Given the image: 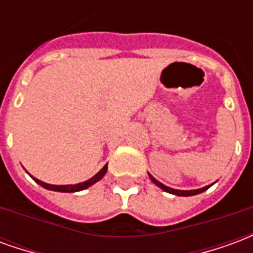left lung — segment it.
I'll list each match as a JSON object with an SVG mask.
<instances>
[{"mask_svg": "<svg viewBox=\"0 0 253 253\" xmlns=\"http://www.w3.org/2000/svg\"><path fill=\"white\" fill-rule=\"evenodd\" d=\"M149 177H150V180L153 181L156 186H159L161 190L167 191V192H169V194H173V195H179V196H190V195H196V194H201V192H203V191H206L209 187H203V188H199V190H190V191H181V190H173V188H169V187L164 186L163 183H160L159 180H156L153 176L149 175Z\"/></svg>", "mask_w": 253, "mask_h": 253, "instance_id": "1", "label": "left lung"}]
</instances>
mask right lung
Returning <instances> with one entry per match:
<instances>
[{"mask_svg": "<svg viewBox=\"0 0 253 253\" xmlns=\"http://www.w3.org/2000/svg\"><path fill=\"white\" fill-rule=\"evenodd\" d=\"M107 167H108V165L105 164L104 168L100 170L99 173H96L92 179L84 181V183H80V184H74V186H52V184H47V183H43V181L38 180V179H35V177H32V179H34L39 186L44 187L46 190L58 191V192H77V191L85 190V188H88V187H90L92 184H94L96 181H99L100 179L105 175V172H107Z\"/></svg>", "mask_w": 253, "mask_h": 253, "instance_id": "obj_1", "label": "right lung"}]
</instances>
